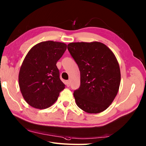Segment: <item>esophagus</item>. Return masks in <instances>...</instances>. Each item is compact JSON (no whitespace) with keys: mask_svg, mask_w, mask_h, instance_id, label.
<instances>
[{"mask_svg":"<svg viewBox=\"0 0 146 146\" xmlns=\"http://www.w3.org/2000/svg\"><path fill=\"white\" fill-rule=\"evenodd\" d=\"M66 85L67 86V87H70V80H66Z\"/></svg>","mask_w":146,"mask_h":146,"instance_id":"34e87169","label":"esophagus"}]
</instances>
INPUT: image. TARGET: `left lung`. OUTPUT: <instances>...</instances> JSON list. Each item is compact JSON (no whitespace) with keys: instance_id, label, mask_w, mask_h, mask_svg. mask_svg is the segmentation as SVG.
<instances>
[{"instance_id":"1","label":"left lung","mask_w":146,"mask_h":146,"mask_svg":"<svg viewBox=\"0 0 146 146\" xmlns=\"http://www.w3.org/2000/svg\"><path fill=\"white\" fill-rule=\"evenodd\" d=\"M68 49L80 72V86L73 93L76 105L88 113L106 110L117 95L120 84L115 55L98 42L70 43Z\"/></svg>"}]
</instances>
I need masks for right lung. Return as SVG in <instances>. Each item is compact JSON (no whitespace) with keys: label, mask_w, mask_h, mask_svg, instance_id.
<instances>
[{"label":"right lung","mask_w":146,"mask_h":146,"mask_svg":"<svg viewBox=\"0 0 146 146\" xmlns=\"http://www.w3.org/2000/svg\"><path fill=\"white\" fill-rule=\"evenodd\" d=\"M66 48L64 43L42 42L27 54L20 70L19 83L24 98L32 107H50L65 88L56 64Z\"/></svg>","instance_id":"right-lung-1"}]
</instances>
